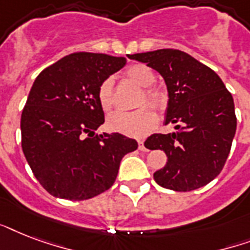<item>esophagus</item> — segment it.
Instances as JSON below:
<instances>
[{"label": "esophagus", "instance_id": "34e87169", "mask_svg": "<svg viewBox=\"0 0 250 250\" xmlns=\"http://www.w3.org/2000/svg\"><path fill=\"white\" fill-rule=\"evenodd\" d=\"M139 149H140L141 152H146L148 149L145 148V145H144V141H139Z\"/></svg>", "mask_w": 250, "mask_h": 250}]
</instances>
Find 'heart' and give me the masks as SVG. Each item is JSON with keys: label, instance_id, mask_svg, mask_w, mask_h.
Segmentation results:
<instances>
[{"label": "heart", "instance_id": "heart-1", "mask_svg": "<svg viewBox=\"0 0 250 250\" xmlns=\"http://www.w3.org/2000/svg\"><path fill=\"white\" fill-rule=\"evenodd\" d=\"M125 76L131 82L136 83L144 88L143 96L140 98L139 105L148 104L153 109L162 111L166 106V96L161 89L156 86H150L156 82L154 72L145 64H133L125 70ZM113 78H106L97 89V98L100 106L104 111H110L114 106L113 94ZM157 123L156 113L150 107H141V109L125 113L117 111L107 118V125L111 131L121 132L127 136L141 137L145 136L154 128Z\"/></svg>", "mask_w": 250, "mask_h": 250}]
</instances>
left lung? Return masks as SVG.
Returning <instances> with one entry per match:
<instances>
[{"label": "left lung", "mask_w": 250, "mask_h": 250, "mask_svg": "<svg viewBox=\"0 0 250 250\" xmlns=\"http://www.w3.org/2000/svg\"><path fill=\"white\" fill-rule=\"evenodd\" d=\"M154 68L168 90L166 125L176 132L153 133L145 140L150 150L166 153V166L154 172L161 187L189 192L221 174L236 132L233 98L221 78L189 54L176 49L128 56Z\"/></svg>", "instance_id": "left-lung-1"}]
</instances>
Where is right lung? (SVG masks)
Segmentation results:
<instances>
[{
	"instance_id": "right-lung-1",
	"label": "right lung",
	"mask_w": 250,
	"mask_h": 250,
	"mask_svg": "<svg viewBox=\"0 0 250 250\" xmlns=\"http://www.w3.org/2000/svg\"><path fill=\"white\" fill-rule=\"evenodd\" d=\"M125 57L72 53L40 72L21 113V149L33 175L56 197L83 201L105 192L122 158L137 149L118 132L95 135L105 122L100 84Z\"/></svg>"
}]
</instances>
